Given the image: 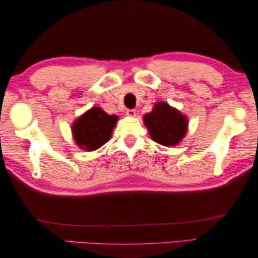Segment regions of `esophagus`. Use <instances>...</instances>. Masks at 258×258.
<instances>
[{
	"label": "esophagus",
	"instance_id": "34e87169",
	"mask_svg": "<svg viewBox=\"0 0 258 258\" xmlns=\"http://www.w3.org/2000/svg\"><path fill=\"white\" fill-rule=\"evenodd\" d=\"M125 114L128 116H136V111H135V109H126V112H125Z\"/></svg>",
	"mask_w": 258,
	"mask_h": 258
}]
</instances>
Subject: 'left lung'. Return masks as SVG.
I'll return each instance as SVG.
<instances>
[{"instance_id":"8db88e82","label":"left lung","mask_w":258,"mask_h":258,"mask_svg":"<svg viewBox=\"0 0 258 258\" xmlns=\"http://www.w3.org/2000/svg\"><path fill=\"white\" fill-rule=\"evenodd\" d=\"M144 123L154 142L163 146H175L187 132V119L164 101L155 104L153 111L144 115Z\"/></svg>"}]
</instances>
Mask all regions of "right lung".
I'll return each mask as SVG.
<instances>
[{
    "instance_id": "obj_1",
    "label": "right lung",
    "mask_w": 258,
    "mask_h": 258,
    "mask_svg": "<svg viewBox=\"0 0 258 258\" xmlns=\"http://www.w3.org/2000/svg\"><path fill=\"white\" fill-rule=\"evenodd\" d=\"M119 117L108 115L100 107H92L72 125L74 141L80 149L95 151L109 141Z\"/></svg>"
}]
</instances>
